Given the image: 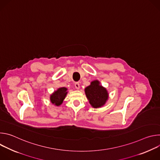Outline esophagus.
I'll return each instance as SVG.
<instances>
[{
	"mask_svg": "<svg viewBox=\"0 0 160 160\" xmlns=\"http://www.w3.org/2000/svg\"><path fill=\"white\" fill-rule=\"evenodd\" d=\"M75 88H77V89H79L80 88V83H78V82H76L75 83Z\"/></svg>",
	"mask_w": 160,
	"mask_h": 160,
	"instance_id": "34e87169",
	"label": "esophagus"
}]
</instances>
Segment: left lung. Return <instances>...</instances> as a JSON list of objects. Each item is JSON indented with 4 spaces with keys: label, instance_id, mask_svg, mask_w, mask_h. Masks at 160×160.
Wrapping results in <instances>:
<instances>
[{
    "label": "left lung",
    "instance_id": "1",
    "mask_svg": "<svg viewBox=\"0 0 160 160\" xmlns=\"http://www.w3.org/2000/svg\"><path fill=\"white\" fill-rule=\"evenodd\" d=\"M85 92L90 104L95 108L102 106L108 99L106 89L99 85L98 80L91 82L90 85L85 88Z\"/></svg>",
    "mask_w": 160,
    "mask_h": 160
}]
</instances>
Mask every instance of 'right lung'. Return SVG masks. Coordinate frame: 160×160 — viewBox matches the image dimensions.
Returning <instances> with one entry per match:
<instances>
[{"label":"right lung","mask_w":160,"mask_h":160,"mask_svg":"<svg viewBox=\"0 0 160 160\" xmlns=\"http://www.w3.org/2000/svg\"><path fill=\"white\" fill-rule=\"evenodd\" d=\"M67 88L65 87H61L58 88L56 91L51 96V101L56 106H59L62 104L64 99L67 94Z\"/></svg>","instance_id":"obj_1"}]
</instances>
